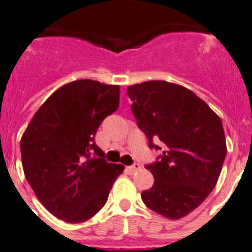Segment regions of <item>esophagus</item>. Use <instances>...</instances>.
<instances>
[{
    "instance_id": "34e87169",
    "label": "esophagus",
    "mask_w": 252,
    "mask_h": 252,
    "mask_svg": "<svg viewBox=\"0 0 252 252\" xmlns=\"http://www.w3.org/2000/svg\"><path fill=\"white\" fill-rule=\"evenodd\" d=\"M140 168H141L140 164H137V163H135V164L128 165V167H126V171H127V173H130V175H132V173H135V172H137Z\"/></svg>"
}]
</instances>
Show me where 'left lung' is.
<instances>
[{"label": "left lung", "mask_w": 252, "mask_h": 252, "mask_svg": "<svg viewBox=\"0 0 252 252\" xmlns=\"http://www.w3.org/2000/svg\"><path fill=\"white\" fill-rule=\"evenodd\" d=\"M127 95L149 148L162 150L156 162L145 165L154 185L141 199L165 218L188 216L216 188L222 171L227 156L222 121L196 94L168 81L135 84Z\"/></svg>", "instance_id": "8db88e82"}]
</instances>
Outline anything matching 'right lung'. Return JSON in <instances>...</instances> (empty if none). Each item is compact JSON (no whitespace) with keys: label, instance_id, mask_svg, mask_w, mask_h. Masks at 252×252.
I'll return each mask as SVG.
<instances>
[{"label":"right lung","instance_id":"add662e5","mask_svg":"<svg viewBox=\"0 0 252 252\" xmlns=\"http://www.w3.org/2000/svg\"><path fill=\"white\" fill-rule=\"evenodd\" d=\"M120 87L76 80L40 105L20 141L25 177L56 218L85 222L102 209L124 165L108 163L96 130L117 111Z\"/></svg>","mask_w":252,"mask_h":252}]
</instances>
